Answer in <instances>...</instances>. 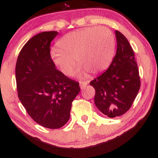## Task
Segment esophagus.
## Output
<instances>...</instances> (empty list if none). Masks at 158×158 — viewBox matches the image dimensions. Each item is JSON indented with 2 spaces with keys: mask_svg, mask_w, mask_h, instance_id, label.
Returning a JSON list of instances; mask_svg holds the SVG:
<instances>
[{
  "mask_svg": "<svg viewBox=\"0 0 158 158\" xmlns=\"http://www.w3.org/2000/svg\"><path fill=\"white\" fill-rule=\"evenodd\" d=\"M87 85H88L87 81H80L79 82V86H80L81 89H84L85 87L87 86Z\"/></svg>",
  "mask_w": 158,
  "mask_h": 158,
  "instance_id": "obj_1",
  "label": "esophagus"
}]
</instances>
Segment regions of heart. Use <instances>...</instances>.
<instances>
[{"label":"heart","instance_id":"b5f03b06","mask_svg":"<svg viewBox=\"0 0 158 158\" xmlns=\"http://www.w3.org/2000/svg\"><path fill=\"white\" fill-rule=\"evenodd\" d=\"M58 49L50 52L56 68L65 76H71L75 61L80 65V76L97 75L111 64L115 52L113 34L105 27H89L65 35L58 41Z\"/></svg>","mask_w":158,"mask_h":158}]
</instances>
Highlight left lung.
I'll use <instances>...</instances> for the list:
<instances>
[{"label":"left lung","instance_id":"obj_1","mask_svg":"<svg viewBox=\"0 0 158 158\" xmlns=\"http://www.w3.org/2000/svg\"><path fill=\"white\" fill-rule=\"evenodd\" d=\"M116 55L106 71L90 82L96 90L94 103L99 111L110 118L129 110L138 93L140 81L135 53L120 32L116 30Z\"/></svg>","mask_w":158,"mask_h":158}]
</instances>
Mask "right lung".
<instances>
[{
	"instance_id": "add662e5",
	"label": "right lung",
	"mask_w": 158,
	"mask_h": 158,
	"mask_svg": "<svg viewBox=\"0 0 158 158\" xmlns=\"http://www.w3.org/2000/svg\"><path fill=\"white\" fill-rule=\"evenodd\" d=\"M57 35L50 31L33 36L21 49L15 67L20 101L35 123L50 129L68 123L80 91L79 82L58 70L50 57V43Z\"/></svg>"
}]
</instances>
